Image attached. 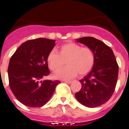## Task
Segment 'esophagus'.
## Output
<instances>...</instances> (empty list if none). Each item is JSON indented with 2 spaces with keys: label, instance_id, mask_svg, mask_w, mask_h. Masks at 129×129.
Listing matches in <instances>:
<instances>
[{
  "label": "esophagus",
  "instance_id": "1",
  "mask_svg": "<svg viewBox=\"0 0 129 129\" xmlns=\"http://www.w3.org/2000/svg\"><path fill=\"white\" fill-rule=\"evenodd\" d=\"M64 82L66 83H68V84H70L72 83L71 81H64Z\"/></svg>",
  "mask_w": 129,
  "mask_h": 129
}]
</instances>
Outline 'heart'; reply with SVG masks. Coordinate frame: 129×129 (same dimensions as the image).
Here are the masks:
<instances>
[{"instance_id":"heart-1","label":"heart","mask_w":129,"mask_h":129,"mask_svg":"<svg viewBox=\"0 0 129 129\" xmlns=\"http://www.w3.org/2000/svg\"><path fill=\"white\" fill-rule=\"evenodd\" d=\"M65 62L67 67L59 71ZM47 62L52 71H59L54 75L55 78L68 80L77 74L83 76L89 72L95 63V54L90 48L68 43L59 48V53L51 51L48 55Z\"/></svg>"}]
</instances>
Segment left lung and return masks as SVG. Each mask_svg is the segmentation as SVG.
<instances>
[{
    "mask_svg": "<svg viewBox=\"0 0 129 129\" xmlns=\"http://www.w3.org/2000/svg\"><path fill=\"white\" fill-rule=\"evenodd\" d=\"M76 41L92 49L95 63L91 71L79 81L81 89L75 96L85 107H99L109 101L114 92L119 70L116 57L109 46L94 37H81Z\"/></svg>",
    "mask_w": 129,
    "mask_h": 129,
    "instance_id": "1",
    "label": "left lung"
}]
</instances>
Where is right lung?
<instances>
[{"mask_svg": "<svg viewBox=\"0 0 129 129\" xmlns=\"http://www.w3.org/2000/svg\"><path fill=\"white\" fill-rule=\"evenodd\" d=\"M55 43V40L45 38L27 41L10 59L8 69L10 88L18 101L24 105H44L60 83L57 80L40 81L50 74L47 57Z\"/></svg>", "mask_w": 129, "mask_h": 129, "instance_id": "obj_1", "label": "right lung"}]
</instances>
